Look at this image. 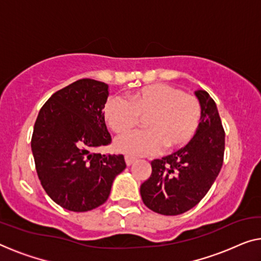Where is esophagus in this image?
<instances>
[{"label":"esophagus","instance_id":"esophagus-1","mask_svg":"<svg viewBox=\"0 0 261 261\" xmlns=\"http://www.w3.org/2000/svg\"><path fill=\"white\" fill-rule=\"evenodd\" d=\"M135 162H136V159H135V158L129 157V155H125V163H126V165H127V166L132 165V164H134Z\"/></svg>","mask_w":261,"mask_h":261}]
</instances>
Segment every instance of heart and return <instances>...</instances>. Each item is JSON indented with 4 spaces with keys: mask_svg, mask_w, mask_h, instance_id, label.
<instances>
[{
    "mask_svg": "<svg viewBox=\"0 0 261 261\" xmlns=\"http://www.w3.org/2000/svg\"><path fill=\"white\" fill-rule=\"evenodd\" d=\"M107 125L116 135L131 132L145 120V130L116 141L115 150L129 157H143L178 150L193 138L201 116L199 100L169 84H151L131 92L127 102L119 98L108 100L103 110Z\"/></svg>",
    "mask_w": 261,
    "mask_h": 261,
    "instance_id": "1",
    "label": "heart"
}]
</instances>
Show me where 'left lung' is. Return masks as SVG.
I'll return each mask as SVG.
<instances>
[{
	"label": "left lung",
	"mask_w": 261,
	"mask_h": 261,
	"mask_svg": "<svg viewBox=\"0 0 261 261\" xmlns=\"http://www.w3.org/2000/svg\"><path fill=\"white\" fill-rule=\"evenodd\" d=\"M194 95L201 107L196 135L180 150L151 162V176L141 185L143 203L159 215L177 216L194 207L223 166L225 131L217 106L205 90Z\"/></svg>",
	"instance_id": "left-lung-1"
}]
</instances>
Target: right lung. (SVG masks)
Listing matches in <instances>:
<instances>
[{
	"instance_id": "add662e5",
	"label": "right lung",
	"mask_w": 261,
	"mask_h": 261,
	"mask_svg": "<svg viewBox=\"0 0 261 261\" xmlns=\"http://www.w3.org/2000/svg\"><path fill=\"white\" fill-rule=\"evenodd\" d=\"M109 85L83 79L50 97L38 112L31 137L37 176L48 196L62 207L85 212L106 203L123 154L92 149L111 143L103 109Z\"/></svg>"
}]
</instances>
